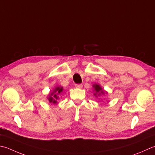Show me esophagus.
Returning a JSON list of instances; mask_svg holds the SVG:
<instances>
[{
    "label": "esophagus",
    "instance_id": "esophagus-1",
    "mask_svg": "<svg viewBox=\"0 0 155 155\" xmlns=\"http://www.w3.org/2000/svg\"><path fill=\"white\" fill-rule=\"evenodd\" d=\"M76 88H78V89H81L83 87V84H75Z\"/></svg>",
    "mask_w": 155,
    "mask_h": 155
}]
</instances>
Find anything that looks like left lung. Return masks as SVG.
<instances>
[{"instance_id":"8db88e82","label":"left lung","mask_w":155,"mask_h":155,"mask_svg":"<svg viewBox=\"0 0 155 155\" xmlns=\"http://www.w3.org/2000/svg\"><path fill=\"white\" fill-rule=\"evenodd\" d=\"M93 88H94V91H95V93H94V95H101V94H104L105 91L104 89H102V88L101 87V86L97 84H94L93 85Z\"/></svg>"}]
</instances>
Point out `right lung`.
Masks as SVG:
<instances>
[{"label":"right lung","mask_w":155,"mask_h":155,"mask_svg":"<svg viewBox=\"0 0 155 155\" xmlns=\"http://www.w3.org/2000/svg\"><path fill=\"white\" fill-rule=\"evenodd\" d=\"M62 91H63V87H56L55 88V89H54L53 92L50 93V95H49V97L48 98V99L49 100L50 103H52L53 104H56L57 103V100L59 98L58 95H60V93H62Z\"/></svg>","instance_id":"right-lung-1"}]
</instances>
